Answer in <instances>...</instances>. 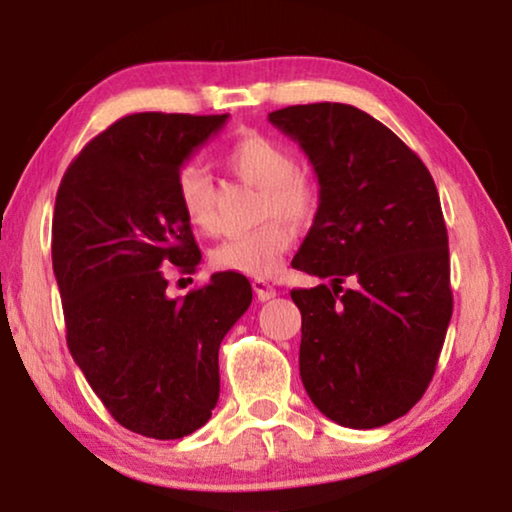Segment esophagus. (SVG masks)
Here are the masks:
<instances>
[{
    "label": "esophagus",
    "mask_w": 512,
    "mask_h": 512,
    "mask_svg": "<svg viewBox=\"0 0 512 512\" xmlns=\"http://www.w3.org/2000/svg\"><path fill=\"white\" fill-rule=\"evenodd\" d=\"M251 286H254V293H256L258 300H270V298L277 296L275 286L265 282V279H254V282H251Z\"/></svg>",
    "instance_id": "34e87169"
}]
</instances>
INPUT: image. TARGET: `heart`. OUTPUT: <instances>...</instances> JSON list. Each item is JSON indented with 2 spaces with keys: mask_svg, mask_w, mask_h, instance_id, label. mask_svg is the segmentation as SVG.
<instances>
[{
  "mask_svg": "<svg viewBox=\"0 0 512 512\" xmlns=\"http://www.w3.org/2000/svg\"><path fill=\"white\" fill-rule=\"evenodd\" d=\"M226 165L237 179L261 188L258 219L268 221L251 233L230 235L209 254L216 270L265 277L279 270L293 244V230L317 219L321 193L317 181L296 170V156L277 139L261 132H244L228 146ZM177 202L181 214L202 233H216L219 205L216 184L205 167L188 163L177 174ZM287 222L284 224L283 221Z\"/></svg>",
  "mask_w": 512,
  "mask_h": 512,
  "instance_id": "b5f03b06",
  "label": "heart"
}]
</instances>
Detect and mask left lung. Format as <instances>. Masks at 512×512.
<instances>
[{
    "label": "left lung",
    "mask_w": 512,
    "mask_h": 512,
    "mask_svg": "<svg viewBox=\"0 0 512 512\" xmlns=\"http://www.w3.org/2000/svg\"><path fill=\"white\" fill-rule=\"evenodd\" d=\"M268 118L310 158L321 193L291 261L331 279L291 291L303 314L300 380L335 424L377 429L424 396L452 319L436 184L415 151L352 104H296Z\"/></svg>",
    "instance_id": "obj_1"
}]
</instances>
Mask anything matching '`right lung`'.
I'll use <instances>...</instances> for the list:
<instances>
[{"mask_svg": "<svg viewBox=\"0 0 512 512\" xmlns=\"http://www.w3.org/2000/svg\"><path fill=\"white\" fill-rule=\"evenodd\" d=\"M228 121L130 114L83 146L53 212L58 279L72 359L125 429L174 440L219 401V347L251 305V284L216 272L184 298L167 270L195 272L200 249L177 202V174Z\"/></svg>", "mask_w": 512, "mask_h": 512, "instance_id": "1", "label": "right lung"}]
</instances>
